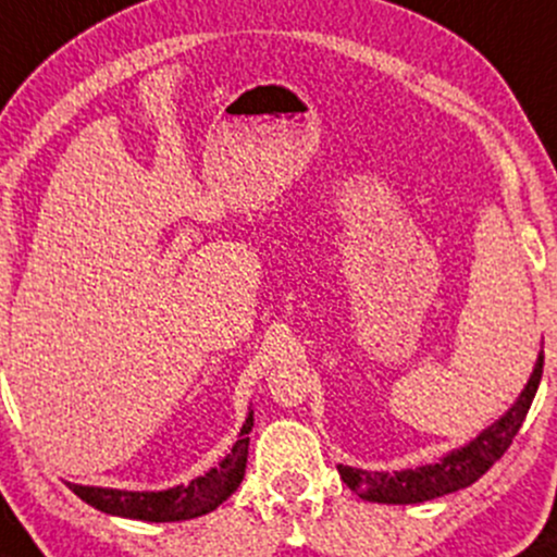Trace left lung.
Wrapping results in <instances>:
<instances>
[{"label": "left lung", "instance_id": "8db88e82", "mask_svg": "<svg viewBox=\"0 0 557 557\" xmlns=\"http://www.w3.org/2000/svg\"><path fill=\"white\" fill-rule=\"evenodd\" d=\"M542 362H545V349L536 355L534 371L516 397V403L497 418L492 426L479 431L476 440L468 445L449 449L440 460L418 468H403V471H362V468L336 466L339 476L355 495L368 499V503L386 505H416L426 499L453 495V492L466 490L473 481L484 476L492 466L503 458V453L513 445V436L527 418L531 399L536 395V386L542 379Z\"/></svg>", "mask_w": 557, "mask_h": 557}]
</instances>
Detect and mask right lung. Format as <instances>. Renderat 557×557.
Listing matches in <instances>:
<instances>
[{
    "label": "right lung",
    "mask_w": 557,
    "mask_h": 557,
    "mask_svg": "<svg viewBox=\"0 0 557 557\" xmlns=\"http://www.w3.org/2000/svg\"><path fill=\"white\" fill-rule=\"evenodd\" d=\"M255 426V413L249 410L245 426L239 431V440L234 442L231 453L215 468H210L205 476L191 479L189 484L171 486L160 492H128V490H104V486H81L71 484V490L89 503L91 508L102 513L134 518V521L168 523V521H189V518L205 516L226 503L234 495L236 486L245 479L249 431Z\"/></svg>",
    "instance_id": "1"
}]
</instances>
